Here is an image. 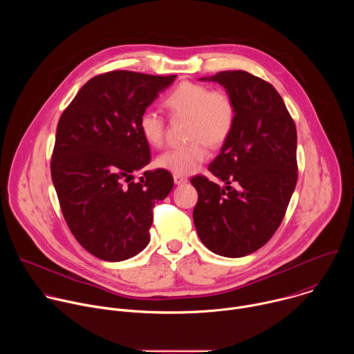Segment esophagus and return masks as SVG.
<instances>
[{"label": "esophagus", "mask_w": 354, "mask_h": 354, "mask_svg": "<svg viewBox=\"0 0 354 354\" xmlns=\"http://www.w3.org/2000/svg\"><path fill=\"white\" fill-rule=\"evenodd\" d=\"M174 182L176 185H183V183L187 182V178L183 176V175H174Z\"/></svg>", "instance_id": "obj_1"}]
</instances>
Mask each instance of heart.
Wrapping results in <instances>:
<instances>
[{"label": "heart", "instance_id": "1", "mask_svg": "<svg viewBox=\"0 0 354 354\" xmlns=\"http://www.w3.org/2000/svg\"><path fill=\"white\" fill-rule=\"evenodd\" d=\"M171 119H187L186 145L169 148L157 158V165L175 175H190L209 157V144L223 145L232 134L236 106L225 89H212L201 82L183 81L164 99ZM144 141L161 147L165 140V119L154 111H144L137 122Z\"/></svg>", "mask_w": 354, "mask_h": 354}]
</instances>
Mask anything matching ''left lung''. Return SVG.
Wrapping results in <instances>:
<instances>
[{
  "instance_id": "obj_1",
  "label": "left lung",
  "mask_w": 354,
  "mask_h": 354,
  "mask_svg": "<svg viewBox=\"0 0 354 354\" xmlns=\"http://www.w3.org/2000/svg\"><path fill=\"white\" fill-rule=\"evenodd\" d=\"M210 80L232 96L236 120L209 171L190 179L197 190L193 221L198 238L227 258L262 248L280 227L298 178L297 130L280 93L246 71H221Z\"/></svg>"
}]
</instances>
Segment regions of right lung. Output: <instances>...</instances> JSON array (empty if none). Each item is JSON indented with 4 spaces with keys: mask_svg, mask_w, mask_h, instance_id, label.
Instances as JSON below:
<instances>
[{
    "mask_svg": "<svg viewBox=\"0 0 354 354\" xmlns=\"http://www.w3.org/2000/svg\"><path fill=\"white\" fill-rule=\"evenodd\" d=\"M176 75L118 70L91 78L60 116L50 162L64 220L91 255L120 262L149 242L153 207L174 187L165 169L133 174L151 161L140 115Z\"/></svg>",
    "mask_w": 354,
    "mask_h": 354,
    "instance_id": "right-lung-1",
    "label": "right lung"
}]
</instances>
